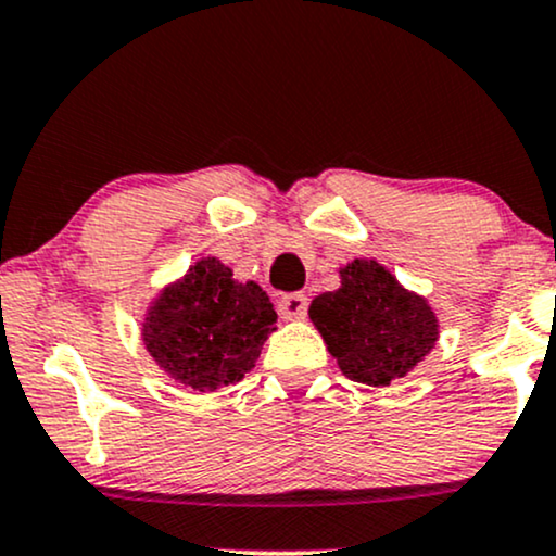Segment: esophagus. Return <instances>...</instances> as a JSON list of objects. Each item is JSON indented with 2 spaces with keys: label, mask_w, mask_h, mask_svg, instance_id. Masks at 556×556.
Listing matches in <instances>:
<instances>
[{
  "label": "esophagus",
  "mask_w": 556,
  "mask_h": 556,
  "mask_svg": "<svg viewBox=\"0 0 556 556\" xmlns=\"http://www.w3.org/2000/svg\"><path fill=\"white\" fill-rule=\"evenodd\" d=\"M277 308L279 316L287 318V321H298V318H303L305 311H308V298L300 295V292H287V295L279 298Z\"/></svg>",
  "instance_id": "obj_1"
}]
</instances>
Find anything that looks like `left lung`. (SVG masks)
<instances>
[{"label": "left lung", "instance_id": "left-lung-1", "mask_svg": "<svg viewBox=\"0 0 556 556\" xmlns=\"http://www.w3.org/2000/svg\"><path fill=\"white\" fill-rule=\"evenodd\" d=\"M308 316L340 371L368 387L405 379L439 340L429 300L376 258L340 266V287L311 300Z\"/></svg>", "mask_w": 556, "mask_h": 556}]
</instances>
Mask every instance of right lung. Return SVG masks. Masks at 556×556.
<instances>
[{
    "label": "right lung",
    "instance_id": "obj_1",
    "mask_svg": "<svg viewBox=\"0 0 556 556\" xmlns=\"http://www.w3.org/2000/svg\"><path fill=\"white\" fill-rule=\"evenodd\" d=\"M271 331L277 311L269 295L253 279L238 282L216 256H201L151 300L140 340L172 381L219 392L256 366Z\"/></svg>",
    "mask_w": 556,
    "mask_h": 556
}]
</instances>
